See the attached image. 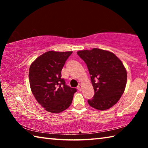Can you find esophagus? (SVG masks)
I'll use <instances>...</instances> for the list:
<instances>
[{
  "mask_svg": "<svg viewBox=\"0 0 148 148\" xmlns=\"http://www.w3.org/2000/svg\"><path fill=\"white\" fill-rule=\"evenodd\" d=\"M77 89L79 90V91H81V90L82 89V86L81 84H79L78 86H77Z\"/></svg>",
  "mask_w": 148,
  "mask_h": 148,
  "instance_id": "obj_1",
  "label": "esophagus"
}]
</instances>
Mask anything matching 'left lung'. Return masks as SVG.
I'll return each mask as SVG.
<instances>
[{
  "label": "left lung",
  "mask_w": 148,
  "mask_h": 148,
  "mask_svg": "<svg viewBox=\"0 0 148 148\" xmlns=\"http://www.w3.org/2000/svg\"><path fill=\"white\" fill-rule=\"evenodd\" d=\"M77 54L87 64L95 91L88 104L99 110L110 108L118 102L126 86L123 64L113 53L98 48L78 51Z\"/></svg>",
  "instance_id": "left-lung-1"
}]
</instances>
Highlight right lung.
Instances as JSON below:
<instances>
[{"label": "right lung", "instance_id": "1", "mask_svg": "<svg viewBox=\"0 0 148 148\" xmlns=\"http://www.w3.org/2000/svg\"><path fill=\"white\" fill-rule=\"evenodd\" d=\"M72 53V51H47L30 66L31 91L37 102L47 112L59 113L68 108L77 91L61 78L62 67Z\"/></svg>", "mask_w": 148, "mask_h": 148}]
</instances>
